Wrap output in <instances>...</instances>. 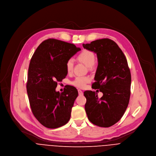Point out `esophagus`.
Returning <instances> with one entry per match:
<instances>
[{
  "instance_id": "34e87169",
  "label": "esophagus",
  "mask_w": 156,
  "mask_h": 156,
  "mask_svg": "<svg viewBox=\"0 0 156 156\" xmlns=\"http://www.w3.org/2000/svg\"><path fill=\"white\" fill-rule=\"evenodd\" d=\"M78 91L79 95H83V91L81 90H78Z\"/></svg>"
}]
</instances>
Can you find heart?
I'll return each mask as SVG.
<instances>
[{
  "label": "heart",
  "instance_id": "b5f03b06",
  "mask_svg": "<svg viewBox=\"0 0 156 156\" xmlns=\"http://www.w3.org/2000/svg\"><path fill=\"white\" fill-rule=\"evenodd\" d=\"M78 59L84 63L87 67L90 68L94 65L95 63V56L93 52L89 50H83L78 56ZM74 61L73 59H69L67 61L66 63V68L68 73L72 72L73 68ZM90 79L88 76H77L73 81L71 82V84L77 88H84L87 83L90 81Z\"/></svg>",
  "mask_w": 156,
  "mask_h": 156
}]
</instances>
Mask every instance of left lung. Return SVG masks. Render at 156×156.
I'll return each instance as SVG.
<instances>
[{"mask_svg": "<svg viewBox=\"0 0 156 156\" xmlns=\"http://www.w3.org/2000/svg\"><path fill=\"white\" fill-rule=\"evenodd\" d=\"M83 47L97 55L98 66L92 88L103 93L99 98L95 91L84 92L87 115L94 125L109 127L122 117L129 102L131 75L127 61L119 46L109 39L83 44Z\"/></svg>", "mask_w": 156, "mask_h": 156, "instance_id": "8db88e82", "label": "left lung"}]
</instances>
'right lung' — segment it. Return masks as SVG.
I'll list each match as a JSON object with an SVG mask.
<instances>
[{
	"instance_id": "add662e5",
	"label": "right lung",
	"mask_w": 156,
	"mask_h": 156,
	"mask_svg": "<svg viewBox=\"0 0 156 156\" xmlns=\"http://www.w3.org/2000/svg\"><path fill=\"white\" fill-rule=\"evenodd\" d=\"M73 44L49 39L40 44L30 59L27 92L30 106L36 119L44 127L56 129L66 124L78 95L69 86L61 93L56 91L57 81L66 78V63L80 51Z\"/></svg>"
}]
</instances>
